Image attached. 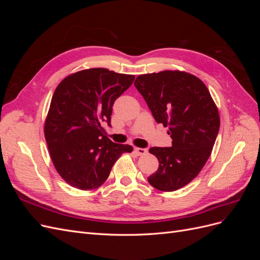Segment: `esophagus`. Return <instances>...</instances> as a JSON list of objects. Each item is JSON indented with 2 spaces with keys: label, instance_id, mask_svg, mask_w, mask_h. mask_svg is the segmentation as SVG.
Here are the masks:
<instances>
[{
  "label": "esophagus",
  "instance_id": "obj_1",
  "mask_svg": "<svg viewBox=\"0 0 260 260\" xmlns=\"http://www.w3.org/2000/svg\"><path fill=\"white\" fill-rule=\"evenodd\" d=\"M135 152L137 153V155L139 156H143L147 154V149L146 148H141V147H136L135 148Z\"/></svg>",
  "mask_w": 260,
  "mask_h": 260
}]
</instances>
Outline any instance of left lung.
I'll list each match as a JSON object with an SVG mask.
<instances>
[{"instance_id":"left-lung-1","label":"left lung","mask_w":260,"mask_h":260,"mask_svg":"<svg viewBox=\"0 0 260 260\" xmlns=\"http://www.w3.org/2000/svg\"><path fill=\"white\" fill-rule=\"evenodd\" d=\"M135 85L172 139L170 147L149 148L159 167L148 182L162 192L179 190L198 177L209 158L220 127L218 108L204 82L185 72L141 75Z\"/></svg>"}]
</instances>
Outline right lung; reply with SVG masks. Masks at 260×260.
Instances as JSON below:
<instances>
[{
  "mask_svg": "<svg viewBox=\"0 0 260 260\" xmlns=\"http://www.w3.org/2000/svg\"><path fill=\"white\" fill-rule=\"evenodd\" d=\"M135 80L133 75L91 68L67 76L55 89L44 123V136L59 176L79 190L100 187L128 144L105 136L114 102Z\"/></svg>",
  "mask_w": 260,
  "mask_h": 260,
  "instance_id": "obj_1",
  "label": "right lung"
}]
</instances>
